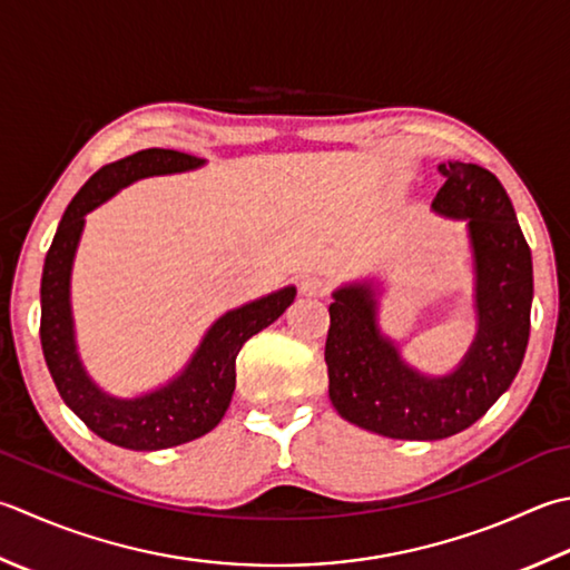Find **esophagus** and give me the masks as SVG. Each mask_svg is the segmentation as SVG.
Wrapping results in <instances>:
<instances>
[{"label": "esophagus", "mask_w": 570, "mask_h": 570, "mask_svg": "<svg viewBox=\"0 0 570 570\" xmlns=\"http://www.w3.org/2000/svg\"><path fill=\"white\" fill-rule=\"evenodd\" d=\"M298 288H301V294H304V296L318 298V296L328 294V282H326V278H321V276H306V278H301Z\"/></svg>", "instance_id": "34e87169"}]
</instances>
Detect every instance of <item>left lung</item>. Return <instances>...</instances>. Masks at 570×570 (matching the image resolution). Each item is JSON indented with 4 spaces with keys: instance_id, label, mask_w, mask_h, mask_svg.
I'll use <instances>...</instances> for the list:
<instances>
[{
    "instance_id": "obj_1",
    "label": "left lung",
    "mask_w": 570,
    "mask_h": 570,
    "mask_svg": "<svg viewBox=\"0 0 570 570\" xmlns=\"http://www.w3.org/2000/svg\"><path fill=\"white\" fill-rule=\"evenodd\" d=\"M440 217L466 222L476 333L454 371L412 367L377 321L381 284H343L328 306V397L343 420L393 440H444L484 415L514 381L529 343L533 266L517 212L497 175L472 163L440 165Z\"/></svg>"
}]
</instances>
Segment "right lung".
<instances>
[{
    "instance_id": "obj_1",
    "label": "right lung",
    "mask_w": 570,
    "mask_h": 570,
    "mask_svg": "<svg viewBox=\"0 0 570 570\" xmlns=\"http://www.w3.org/2000/svg\"><path fill=\"white\" fill-rule=\"evenodd\" d=\"M203 165L205 160L195 155L163 148H148L104 165L66 207L43 262L41 348L56 390L88 430L126 450L177 448L215 430L232 403L237 383L234 363L242 345L254 333L272 326L296 296V286H284L222 314L207 328L183 371L142 395H110L88 375L78 355L71 314V272L86 215L145 177L189 173Z\"/></svg>"
}]
</instances>
